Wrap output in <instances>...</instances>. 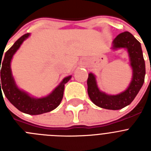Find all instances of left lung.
I'll return each instance as SVG.
<instances>
[{"label":"left lung","instance_id":"8db88e82","mask_svg":"<svg viewBox=\"0 0 151 151\" xmlns=\"http://www.w3.org/2000/svg\"><path fill=\"white\" fill-rule=\"evenodd\" d=\"M113 50L126 48L132 69V78L129 87L116 95H110L100 91L96 77L89 73L87 80L88 94L94 104L107 110H120L132 102L145 82V62L141 43L129 32H124L116 36L113 41Z\"/></svg>","mask_w":151,"mask_h":151}]
</instances>
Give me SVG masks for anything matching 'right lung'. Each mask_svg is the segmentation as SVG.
I'll return each instance as SVG.
<instances>
[{"label": "right lung", "mask_w": 151, "mask_h": 151, "mask_svg": "<svg viewBox=\"0 0 151 151\" xmlns=\"http://www.w3.org/2000/svg\"><path fill=\"white\" fill-rule=\"evenodd\" d=\"M29 35V33L23 35L5 53L4 58L3 59L2 63H1V69L0 68V93H2V88L8 101L19 111L30 115H39L51 111L59 106L63 97L65 84L69 82L72 76L65 77L60 84L50 94L41 98L32 97L26 91L19 88L12 75L10 63L13 55Z\"/></svg>", "instance_id": "1"}]
</instances>
